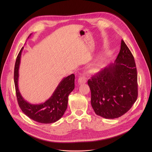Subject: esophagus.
Masks as SVG:
<instances>
[{
    "label": "esophagus",
    "instance_id": "1",
    "mask_svg": "<svg viewBox=\"0 0 152 152\" xmlns=\"http://www.w3.org/2000/svg\"><path fill=\"white\" fill-rule=\"evenodd\" d=\"M87 83V78L85 77H80L78 80V83L79 84H85Z\"/></svg>",
    "mask_w": 152,
    "mask_h": 152
}]
</instances>
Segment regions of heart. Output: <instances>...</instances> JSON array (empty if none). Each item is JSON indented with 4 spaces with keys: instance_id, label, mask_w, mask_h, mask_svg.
I'll return each instance as SVG.
<instances>
[{
    "instance_id": "obj_1",
    "label": "heart",
    "mask_w": 152,
    "mask_h": 152,
    "mask_svg": "<svg viewBox=\"0 0 152 152\" xmlns=\"http://www.w3.org/2000/svg\"><path fill=\"white\" fill-rule=\"evenodd\" d=\"M106 59H107L106 57H102L100 60H99L98 61L94 63L92 65H91L90 68V71L91 72H96L99 71L105 64Z\"/></svg>"
}]
</instances>
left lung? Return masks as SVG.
Segmentation results:
<instances>
[{
    "mask_svg": "<svg viewBox=\"0 0 152 152\" xmlns=\"http://www.w3.org/2000/svg\"><path fill=\"white\" fill-rule=\"evenodd\" d=\"M91 103L95 113L106 119L119 118L130 109L137 95V75L134 57L123 40L113 64L88 81Z\"/></svg>",
    "mask_w": 152,
    "mask_h": 152,
    "instance_id": "8db88e82",
    "label": "left lung"
}]
</instances>
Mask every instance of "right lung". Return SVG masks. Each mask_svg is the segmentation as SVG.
<instances>
[{
	"mask_svg": "<svg viewBox=\"0 0 152 152\" xmlns=\"http://www.w3.org/2000/svg\"><path fill=\"white\" fill-rule=\"evenodd\" d=\"M23 50V47L17 57L14 71V81L19 105L26 116L36 122L46 124L56 122L63 116L66 109L68 95L75 87V75L72 74L64 78L45 102L31 104L24 99L18 87L19 69Z\"/></svg>",
	"mask_w": 152,
	"mask_h": 152,
	"instance_id": "1",
	"label": "right lung"
}]
</instances>
